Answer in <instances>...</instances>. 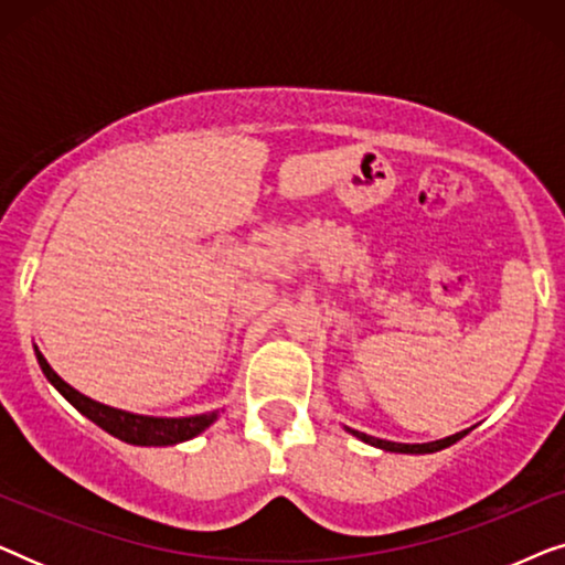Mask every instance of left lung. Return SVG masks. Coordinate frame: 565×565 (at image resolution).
<instances>
[{"label": "left lung", "instance_id": "1", "mask_svg": "<svg viewBox=\"0 0 565 565\" xmlns=\"http://www.w3.org/2000/svg\"><path fill=\"white\" fill-rule=\"evenodd\" d=\"M352 435L360 437V439H365V443L375 445V447H383V450H388V452H416V455H422V452H437V450H443V447H450L452 443H458V439L466 435V431H460V435H452V437H447V439H437V443H427V445L388 443V439H377V437L362 435V431H354V429H352Z\"/></svg>", "mask_w": 565, "mask_h": 565}]
</instances>
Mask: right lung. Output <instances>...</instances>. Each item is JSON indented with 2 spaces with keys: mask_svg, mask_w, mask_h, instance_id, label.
Instances as JSON below:
<instances>
[{
  "mask_svg": "<svg viewBox=\"0 0 565 565\" xmlns=\"http://www.w3.org/2000/svg\"><path fill=\"white\" fill-rule=\"evenodd\" d=\"M38 354V365H41L43 375L49 377L61 396H64L68 404H72L76 412H82L87 419H92L97 427H103L105 431H110L113 437L122 439V443L130 445H177L184 443V439L195 437L203 431L205 427H211L215 422L218 412L211 414H200V416H184V419H157V416H138V414H128L120 412V408H110L105 404H97L87 396H82L79 391H74L72 385L61 381V377L53 373L49 362L41 352Z\"/></svg>",
  "mask_w": 565,
  "mask_h": 565,
  "instance_id": "add662e5",
  "label": "right lung"
}]
</instances>
